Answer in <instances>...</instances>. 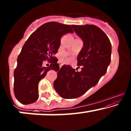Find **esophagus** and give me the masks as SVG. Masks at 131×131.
I'll list each match as a JSON object with an SVG mask.
<instances>
[{
    "label": "esophagus",
    "instance_id": "34e87169",
    "mask_svg": "<svg viewBox=\"0 0 131 131\" xmlns=\"http://www.w3.org/2000/svg\"><path fill=\"white\" fill-rule=\"evenodd\" d=\"M59 64H60V68H61V67L62 66H63V63H59Z\"/></svg>",
    "mask_w": 131,
    "mask_h": 131
}]
</instances>
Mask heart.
<instances>
[{
    "instance_id": "heart-1",
    "label": "heart",
    "mask_w": 131,
    "mask_h": 131,
    "mask_svg": "<svg viewBox=\"0 0 131 131\" xmlns=\"http://www.w3.org/2000/svg\"><path fill=\"white\" fill-rule=\"evenodd\" d=\"M63 60H64V61H67V60H68V59L66 58H63Z\"/></svg>"
}]
</instances>
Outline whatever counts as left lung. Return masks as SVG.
Returning a JSON list of instances; mask_svg holds the SVG:
<instances>
[{"label": "left lung", "instance_id": "1", "mask_svg": "<svg viewBox=\"0 0 131 131\" xmlns=\"http://www.w3.org/2000/svg\"><path fill=\"white\" fill-rule=\"evenodd\" d=\"M74 31L82 39L83 47L77 57L80 71L70 65H63L56 71L57 78L53 86L63 99H75L95 86L107 72L111 63L112 46L105 33L94 25H72Z\"/></svg>", "mask_w": 131, "mask_h": 131}]
</instances>
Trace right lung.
<instances>
[{
	"instance_id": "right-lung-1",
	"label": "right lung",
	"mask_w": 131,
	"mask_h": 131,
	"mask_svg": "<svg viewBox=\"0 0 131 131\" xmlns=\"http://www.w3.org/2000/svg\"><path fill=\"white\" fill-rule=\"evenodd\" d=\"M73 32L71 26L49 22L38 27L29 37L17 57L14 71V92L20 103L27 105L38 100L39 81L49 70L60 69L54 54L60 48L61 36ZM46 60L51 63L48 67H42Z\"/></svg>"
}]
</instances>
